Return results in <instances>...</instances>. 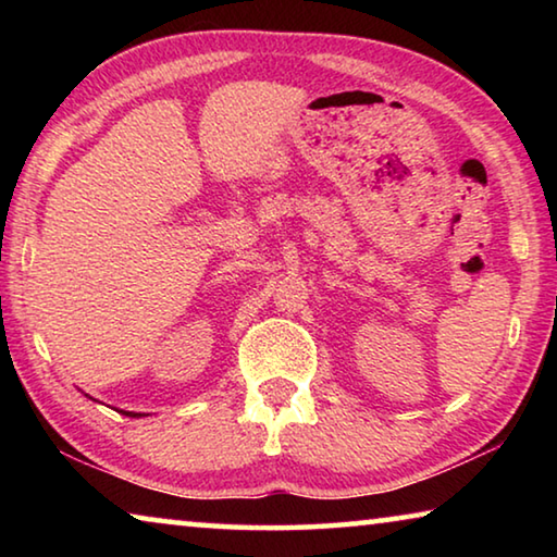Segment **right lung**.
<instances>
[{
  "label": "right lung",
  "instance_id": "add662e5",
  "mask_svg": "<svg viewBox=\"0 0 557 557\" xmlns=\"http://www.w3.org/2000/svg\"><path fill=\"white\" fill-rule=\"evenodd\" d=\"M125 414H129V418H137V412H125Z\"/></svg>",
  "mask_w": 557,
  "mask_h": 557
}]
</instances>
